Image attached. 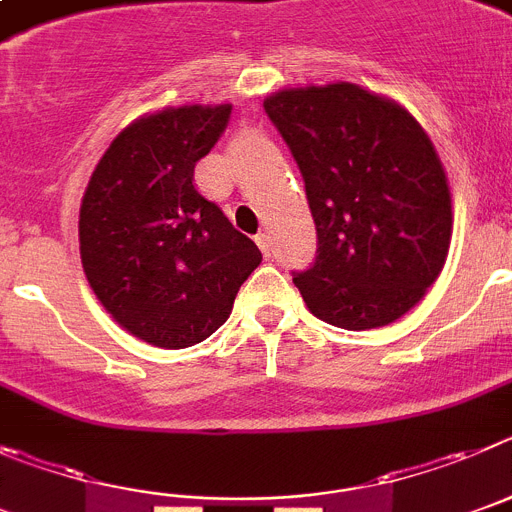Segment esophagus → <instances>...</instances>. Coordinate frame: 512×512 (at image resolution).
Wrapping results in <instances>:
<instances>
[{
  "label": "esophagus",
  "mask_w": 512,
  "mask_h": 512,
  "mask_svg": "<svg viewBox=\"0 0 512 512\" xmlns=\"http://www.w3.org/2000/svg\"><path fill=\"white\" fill-rule=\"evenodd\" d=\"M255 242H257V245H260V250L265 252V255H270V237H267L265 232H260V234H257V237H255Z\"/></svg>",
  "instance_id": "34e87169"
}]
</instances>
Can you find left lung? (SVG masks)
<instances>
[{
    "mask_svg": "<svg viewBox=\"0 0 512 512\" xmlns=\"http://www.w3.org/2000/svg\"><path fill=\"white\" fill-rule=\"evenodd\" d=\"M306 181L319 257L296 275L308 311L347 331L418 306L444 270L454 229L434 142L403 104L365 86H285L265 96Z\"/></svg>",
    "mask_w": 512,
    "mask_h": 512,
    "instance_id": "obj_1",
    "label": "left lung"
}]
</instances>
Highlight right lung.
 <instances>
[{"label":"right lung","mask_w":512,"mask_h":512,"mask_svg":"<svg viewBox=\"0 0 512 512\" xmlns=\"http://www.w3.org/2000/svg\"><path fill=\"white\" fill-rule=\"evenodd\" d=\"M232 104H181L130 122L101 155L78 211V250L104 311L142 342L186 349L232 313L262 252L193 188Z\"/></svg>","instance_id":"1"}]
</instances>
